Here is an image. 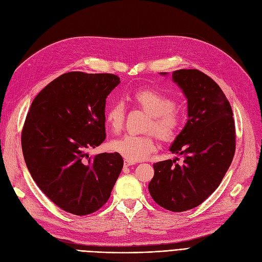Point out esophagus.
<instances>
[{"mask_svg":"<svg viewBox=\"0 0 262 262\" xmlns=\"http://www.w3.org/2000/svg\"><path fill=\"white\" fill-rule=\"evenodd\" d=\"M123 164H124V167H129V166H132V165H134L135 162H133V161H130V160H128V159H124Z\"/></svg>","mask_w":262,"mask_h":262,"instance_id":"esophagus-1","label":"esophagus"}]
</instances>
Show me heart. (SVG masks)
<instances>
[{
    "mask_svg": "<svg viewBox=\"0 0 262 262\" xmlns=\"http://www.w3.org/2000/svg\"><path fill=\"white\" fill-rule=\"evenodd\" d=\"M132 101L147 113L149 119L145 131H152L162 141H172L182 123V115L173 102L166 95L151 89H140L131 95ZM125 111L120 102L106 108L105 120L114 132H119L124 123ZM112 149L130 161H141L147 158L155 149V139L151 133L143 135L125 134L111 144Z\"/></svg>",
    "mask_w": 262,
    "mask_h": 262,
    "instance_id": "1",
    "label": "heart"
}]
</instances>
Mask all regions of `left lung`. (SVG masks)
I'll return each mask as SVG.
<instances>
[{
  "instance_id": "left-lung-1",
  "label": "left lung",
  "mask_w": 262,
  "mask_h": 262,
  "mask_svg": "<svg viewBox=\"0 0 262 262\" xmlns=\"http://www.w3.org/2000/svg\"><path fill=\"white\" fill-rule=\"evenodd\" d=\"M172 81L186 97L187 121L169 149L183 156V162L174 158L154 164L148 191L162 208L181 212L201 205L221 183L235 152V125L229 101L210 77L180 69Z\"/></svg>"
}]
</instances>
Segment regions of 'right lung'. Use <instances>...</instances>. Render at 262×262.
Instances as JSON below:
<instances>
[{"instance_id":"1","label":"right lung","mask_w":262,"mask_h":262,"mask_svg":"<svg viewBox=\"0 0 262 262\" xmlns=\"http://www.w3.org/2000/svg\"><path fill=\"white\" fill-rule=\"evenodd\" d=\"M119 83L112 74L71 71L45 86L27 115L21 133L27 168L41 191L67 212L100 209L121 172L118 152H86L106 138V98Z\"/></svg>"}]
</instances>
